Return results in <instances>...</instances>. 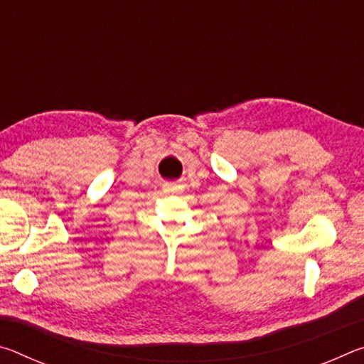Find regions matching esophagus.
Instances as JSON below:
<instances>
[{"instance_id": "esophagus-1", "label": "esophagus", "mask_w": 364, "mask_h": 364, "mask_svg": "<svg viewBox=\"0 0 364 364\" xmlns=\"http://www.w3.org/2000/svg\"><path fill=\"white\" fill-rule=\"evenodd\" d=\"M183 189H184V184H181L180 181H171L168 183V186L164 189V193L178 194V193H183Z\"/></svg>"}]
</instances>
